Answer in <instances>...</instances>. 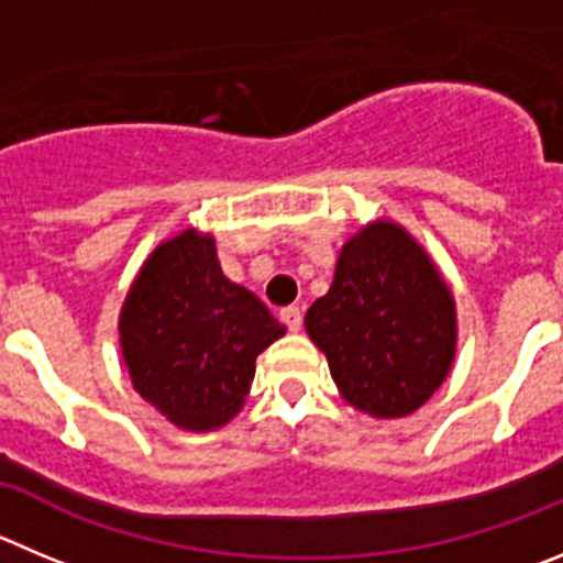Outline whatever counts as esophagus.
Returning <instances> with one entry per match:
<instances>
[{"label":"esophagus","instance_id":"1","mask_svg":"<svg viewBox=\"0 0 563 563\" xmlns=\"http://www.w3.org/2000/svg\"><path fill=\"white\" fill-rule=\"evenodd\" d=\"M280 319H283V324H286V328L291 330V333H297V330L302 328V311H299V306L283 308Z\"/></svg>","mask_w":563,"mask_h":563}]
</instances>
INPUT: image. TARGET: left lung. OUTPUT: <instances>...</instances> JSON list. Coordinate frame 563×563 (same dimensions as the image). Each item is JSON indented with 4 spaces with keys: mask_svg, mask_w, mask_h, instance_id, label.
Instances as JSON below:
<instances>
[{
    "mask_svg": "<svg viewBox=\"0 0 563 563\" xmlns=\"http://www.w3.org/2000/svg\"><path fill=\"white\" fill-rule=\"evenodd\" d=\"M306 328L344 400L380 419L417 411L455 355L453 294L422 246L391 222L346 241Z\"/></svg>",
    "mask_w": 563,
    "mask_h": 563,
    "instance_id": "obj_1",
    "label": "left lung"
}]
</instances>
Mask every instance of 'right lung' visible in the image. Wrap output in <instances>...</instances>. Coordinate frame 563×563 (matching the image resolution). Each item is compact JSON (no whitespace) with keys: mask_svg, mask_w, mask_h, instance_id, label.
Here are the masks:
<instances>
[{"mask_svg":"<svg viewBox=\"0 0 563 563\" xmlns=\"http://www.w3.org/2000/svg\"><path fill=\"white\" fill-rule=\"evenodd\" d=\"M119 333L135 391L177 428L213 430L241 411L255 358L286 328L222 275L210 235L186 230L150 255Z\"/></svg>","mask_w":563,"mask_h":563,"instance_id":"add662e5","label":"right lung"}]
</instances>
